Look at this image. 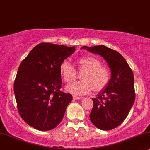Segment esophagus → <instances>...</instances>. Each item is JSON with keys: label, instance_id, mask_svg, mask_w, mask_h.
Here are the masks:
<instances>
[{"label": "esophagus", "instance_id": "obj_1", "mask_svg": "<svg viewBox=\"0 0 150 150\" xmlns=\"http://www.w3.org/2000/svg\"><path fill=\"white\" fill-rule=\"evenodd\" d=\"M73 98L74 100H79V99H83L82 97H79V96H77V95H73Z\"/></svg>", "mask_w": 150, "mask_h": 150}]
</instances>
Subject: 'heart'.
<instances>
[{
  "label": "heart",
  "instance_id": "obj_1",
  "mask_svg": "<svg viewBox=\"0 0 150 150\" xmlns=\"http://www.w3.org/2000/svg\"><path fill=\"white\" fill-rule=\"evenodd\" d=\"M79 69L84 70L81 74L82 80L73 81L66 87L68 92L75 95H84L94 89L100 91L108 84L110 80V71L101 66L100 60L92 56L83 57L77 60ZM59 73L67 83L75 78V69L69 61L64 59L59 65Z\"/></svg>",
  "mask_w": 150,
  "mask_h": 150
}]
</instances>
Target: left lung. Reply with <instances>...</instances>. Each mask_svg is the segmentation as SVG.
Masks as SVG:
<instances>
[{
	"mask_svg": "<svg viewBox=\"0 0 150 150\" xmlns=\"http://www.w3.org/2000/svg\"><path fill=\"white\" fill-rule=\"evenodd\" d=\"M92 53L101 55L111 71V78L103 91L93 99V108L89 117L97 128L110 130L123 123L135 100L134 79L128 64L119 52L103 45L83 46Z\"/></svg>",
	"mask_w": 150,
	"mask_h": 150,
	"instance_id": "left-lung-1",
	"label": "left lung"
}]
</instances>
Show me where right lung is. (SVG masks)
<instances>
[{
  "instance_id": "1",
  "label": "right lung",
  "mask_w": 150,
  "mask_h": 150,
  "mask_svg": "<svg viewBox=\"0 0 150 150\" xmlns=\"http://www.w3.org/2000/svg\"><path fill=\"white\" fill-rule=\"evenodd\" d=\"M75 51V47L40 43L20 64L13 88L16 100L21 118L33 128L51 130L62 120L73 97L60 91L59 65Z\"/></svg>"
}]
</instances>
